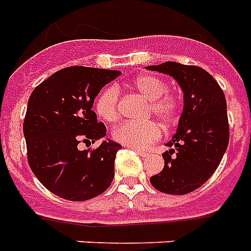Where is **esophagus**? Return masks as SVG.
<instances>
[{
    "label": "esophagus",
    "instance_id": "1",
    "mask_svg": "<svg viewBox=\"0 0 251 251\" xmlns=\"http://www.w3.org/2000/svg\"><path fill=\"white\" fill-rule=\"evenodd\" d=\"M137 153H138V155H141L142 158H145L149 155V153H146V151H144V150H137Z\"/></svg>",
    "mask_w": 251,
    "mask_h": 251
}]
</instances>
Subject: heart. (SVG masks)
I'll use <instances>...</instances> for the list:
<instances>
[{"mask_svg":"<svg viewBox=\"0 0 251 251\" xmlns=\"http://www.w3.org/2000/svg\"><path fill=\"white\" fill-rule=\"evenodd\" d=\"M131 87L149 101L148 114L157 118L160 123L170 127L179 118L181 103L175 94L168 93L167 84L151 74H141L132 79ZM119 88L106 87L98 94L94 103L97 115L106 123H115L119 119ZM113 140L129 149L145 150L160 138V128L155 122L133 123L124 122L111 133Z\"/></svg>","mask_w":251,"mask_h":251,"instance_id":"1","label":"heart"}]
</instances>
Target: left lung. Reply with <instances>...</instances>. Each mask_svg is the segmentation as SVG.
<instances>
[{
    "label": "left lung",
    "instance_id": "obj_1",
    "mask_svg": "<svg viewBox=\"0 0 251 251\" xmlns=\"http://www.w3.org/2000/svg\"><path fill=\"white\" fill-rule=\"evenodd\" d=\"M148 70L172 76L184 92L179 127L163 153V170L150 177L151 185L168 194H186L203 185L227 150L229 124L222 88L198 66L164 62Z\"/></svg>",
    "mask_w": 251,
    "mask_h": 251
}]
</instances>
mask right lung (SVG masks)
<instances>
[{
	"instance_id": "right-lung-1",
	"label": "right lung",
	"mask_w": 251,
	"mask_h": 251,
	"mask_svg": "<svg viewBox=\"0 0 251 251\" xmlns=\"http://www.w3.org/2000/svg\"><path fill=\"white\" fill-rule=\"evenodd\" d=\"M120 71L84 66L66 67L39 84L29 96L23 132L29 167L40 182L69 201H87L103 193L114 179L118 142L106 140L91 150H79L106 136L93 107L106 84Z\"/></svg>"
}]
</instances>
